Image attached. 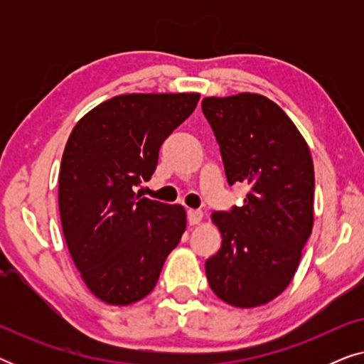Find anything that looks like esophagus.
<instances>
[{
    "label": "esophagus",
    "mask_w": 364,
    "mask_h": 364,
    "mask_svg": "<svg viewBox=\"0 0 364 364\" xmlns=\"http://www.w3.org/2000/svg\"><path fill=\"white\" fill-rule=\"evenodd\" d=\"M203 217V213L200 210H193V208H188L187 210V220L191 225H197V223H200Z\"/></svg>",
    "instance_id": "obj_1"
}]
</instances>
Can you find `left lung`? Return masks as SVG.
Instances as JSON below:
<instances>
[{"label": "left lung", "mask_w": 364, "mask_h": 364, "mask_svg": "<svg viewBox=\"0 0 364 364\" xmlns=\"http://www.w3.org/2000/svg\"><path fill=\"white\" fill-rule=\"evenodd\" d=\"M230 186L250 187L242 207L213 212L222 247L205 262L212 291L228 305H265L290 285L313 228L315 171L308 144L280 106L242 92L205 97Z\"/></svg>", "instance_id": "8db88e82"}]
</instances>
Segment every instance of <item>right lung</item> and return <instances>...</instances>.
<instances>
[{
    "instance_id": "1",
    "label": "right lung",
    "mask_w": 364,
    "mask_h": 364,
    "mask_svg": "<svg viewBox=\"0 0 364 364\" xmlns=\"http://www.w3.org/2000/svg\"><path fill=\"white\" fill-rule=\"evenodd\" d=\"M200 94H124L89 111L64 147L59 215L74 265L94 296L126 306L154 290L181 242L182 205L136 193L159 149L197 107Z\"/></svg>"
}]
</instances>
